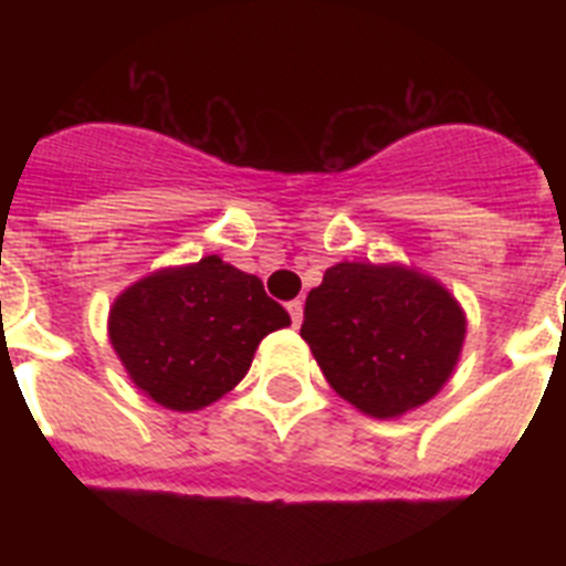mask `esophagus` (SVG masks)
<instances>
[{"label": "esophagus", "mask_w": 566, "mask_h": 566, "mask_svg": "<svg viewBox=\"0 0 566 566\" xmlns=\"http://www.w3.org/2000/svg\"><path fill=\"white\" fill-rule=\"evenodd\" d=\"M289 314H292V326L297 328L303 323V300H292L289 303Z\"/></svg>", "instance_id": "34e87169"}]
</instances>
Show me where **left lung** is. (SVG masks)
I'll list each match as a JSON object with an SVG mask.
<instances>
[{
  "label": "left lung",
  "mask_w": 566,
  "mask_h": 566,
  "mask_svg": "<svg viewBox=\"0 0 566 566\" xmlns=\"http://www.w3.org/2000/svg\"><path fill=\"white\" fill-rule=\"evenodd\" d=\"M300 337L339 397L388 419L448 382L464 314L439 283L411 269L337 263L308 292Z\"/></svg>",
  "instance_id": "1"
}]
</instances>
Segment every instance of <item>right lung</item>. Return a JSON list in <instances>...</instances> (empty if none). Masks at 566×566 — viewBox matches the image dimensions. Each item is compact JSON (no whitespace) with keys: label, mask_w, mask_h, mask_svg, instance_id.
Masks as SVG:
<instances>
[{"label":"right lung","mask_w":566,"mask_h":566,"mask_svg":"<svg viewBox=\"0 0 566 566\" xmlns=\"http://www.w3.org/2000/svg\"><path fill=\"white\" fill-rule=\"evenodd\" d=\"M289 323L260 277L209 254L129 286L109 312V339L149 399L198 411L232 391L260 339Z\"/></svg>","instance_id":"add662e5"}]
</instances>
